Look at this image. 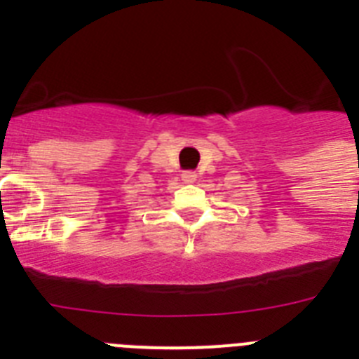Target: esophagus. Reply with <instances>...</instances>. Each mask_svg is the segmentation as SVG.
Returning <instances> with one entry per match:
<instances>
[{"instance_id":"obj_1","label":"esophagus","mask_w":359,"mask_h":359,"mask_svg":"<svg viewBox=\"0 0 359 359\" xmlns=\"http://www.w3.org/2000/svg\"><path fill=\"white\" fill-rule=\"evenodd\" d=\"M196 177H198V174H196L194 170H185V172L182 174V180L185 183H194Z\"/></svg>"}]
</instances>
